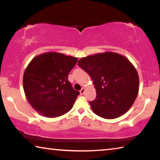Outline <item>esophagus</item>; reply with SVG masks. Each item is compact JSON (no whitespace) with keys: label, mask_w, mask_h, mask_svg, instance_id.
Segmentation results:
<instances>
[{"label":"esophagus","mask_w":160,"mask_h":160,"mask_svg":"<svg viewBox=\"0 0 160 160\" xmlns=\"http://www.w3.org/2000/svg\"><path fill=\"white\" fill-rule=\"evenodd\" d=\"M85 88H82V90L80 91V94H84V93H85Z\"/></svg>","instance_id":"34e87169"}]
</instances>
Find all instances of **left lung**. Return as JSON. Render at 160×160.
Segmentation results:
<instances>
[{
    "label": "left lung",
    "mask_w": 160,
    "mask_h": 160,
    "mask_svg": "<svg viewBox=\"0 0 160 160\" xmlns=\"http://www.w3.org/2000/svg\"><path fill=\"white\" fill-rule=\"evenodd\" d=\"M78 65L93 80L97 96L89 102L94 113L112 119L128 112L139 90L138 74L128 58L105 52L82 58Z\"/></svg>",
    "instance_id": "8db88e82"
}]
</instances>
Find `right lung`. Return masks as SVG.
Wrapping results in <instances>:
<instances>
[{"label": "right lung", "instance_id": "add662e5", "mask_svg": "<svg viewBox=\"0 0 160 160\" xmlns=\"http://www.w3.org/2000/svg\"><path fill=\"white\" fill-rule=\"evenodd\" d=\"M78 58L48 52L34 57L23 75L26 98L35 111L45 117L55 118L72 109L80 92L68 77Z\"/></svg>", "mask_w": 160, "mask_h": 160}]
</instances>
